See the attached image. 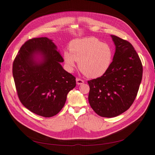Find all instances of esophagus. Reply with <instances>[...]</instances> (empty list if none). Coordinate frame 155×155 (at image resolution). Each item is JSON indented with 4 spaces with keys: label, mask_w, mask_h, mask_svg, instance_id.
<instances>
[{
    "label": "esophagus",
    "mask_w": 155,
    "mask_h": 155,
    "mask_svg": "<svg viewBox=\"0 0 155 155\" xmlns=\"http://www.w3.org/2000/svg\"><path fill=\"white\" fill-rule=\"evenodd\" d=\"M76 81H77V84H78V85L83 84L84 82V81L83 80H82V79L79 78H77V79H76Z\"/></svg>",
    "instance_id": "esophagus-1"
}]
</instances>
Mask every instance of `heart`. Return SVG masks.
I'll return each mask as SVG.
<instances>
[{"mask_svg": "<svg viewBox=\"0 0 155 155\" xmlns=\"http://www.w3.org/2000/svg\"><path fill=\"white\" fill-rule=\"evenodd\" d=\"M69 49L63 53L68 70L73 71L77 61L79 69L88 78L102 76L112 62L111 47L95 38L75 39L71 43Z\"/></svg>", "mask_w": 155, "mask_h": 155, "instance_id": "obj_1", "label": "heart"}]
</instances>
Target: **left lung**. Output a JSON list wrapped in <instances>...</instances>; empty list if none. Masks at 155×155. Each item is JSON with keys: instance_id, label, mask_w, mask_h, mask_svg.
Here are the masks:
<instances>
[{"instance_id": "left-lung-1", "label": "left lung", "mask_w": 155, "mask_h": 155, "mask_svg": "<svg viewBox=\"0 0 155 155\" xmlns=\"http://www.w3.org/2000/svg\"><path fill=\"white\" fill-rule=\"evenodd\" d=\"M116 45L113 61L102 76L88 81V101L101 117H113L127 110L134 103L143 76L137 53L128 41L111 35Z\"/></svg>"}]
</instances>
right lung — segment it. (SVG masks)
<instances>
[{
	"label": "right lung",
	"mask_w": 155,
	"mask_h": 155,
	"mask_svg": "<svg viewBox=\"0 0 155 155\" xmlns=\"http://www.w3.org/2000/svg\"><path fill=\"white\" fill-rule=\"evenodd\" d=\"M38 54L42 57L39 63L35 60ZM63 61L48 38L30 39L21 47L12 74L20 101L31 112L50 117L63 107L67 94L76 86V78L61 66Z\"/></svg>",
	"instance_id": "right-lung-1"
}]
</instances>
